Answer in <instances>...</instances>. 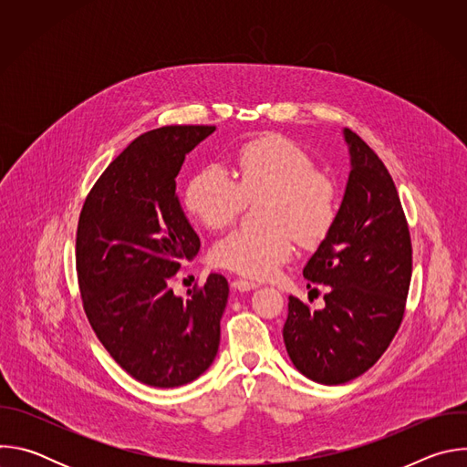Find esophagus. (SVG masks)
<instances>
[{
	"label": "esophagus",
	"mask_w": 467,
	"mask_h": 467,
	"mask_svg": "<svg viewBox=\"0 0 467 467\" xmlns=\"http://www.w3.org/2000/svg\"><path fill=\"white\" fill-rule=\"evenodd\" d=\"M233 288H234V290H238V292H249V290L258 288V285H256V283H253V281L236 279V281H233Z\"/></svg>",
	"instance_id": "obj_1"
}]
</instances>
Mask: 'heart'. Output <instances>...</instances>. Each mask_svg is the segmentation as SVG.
Here are the masks:
<instances>
[{"label":"heart","instance_id":"1","mask_svg":"<svg viewBox=\"0 0 467 467\" xmlns=\"http://www.w3.org/2000/svg\"><path fill=\"white\" fill-rule=\"evenodd\" d=\"M231 174L220 166L195 171L184 188V209L209 231L231 225L245 202L265 197L268 231H234L216 242L213 260L220 268L265 279L296 253L294 236L314 245L338 214V190L316 171L314 159L292 140L268 135L244 144L233 157Z\"/></svg>","mask_w":467,"mask_h":467}]
</instances>
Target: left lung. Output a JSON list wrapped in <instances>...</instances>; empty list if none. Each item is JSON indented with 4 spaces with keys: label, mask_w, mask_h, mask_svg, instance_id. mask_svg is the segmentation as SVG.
<instances>
[{
    "label": "left lung",
    "mask_w": 467,
    "mask_h": 467,
    "mask_svg": "<svg viewBox=\"0 0 467 467\" xmlns=\"http://www.w3.org/2000/svg\"><path fill=\"white\" fill-rule=\"evenodd\" d=\"M349 177L338 214L303 268L328 286L321 310L290 296L283 338L306 379L337 386L368 371L405 314L412 277L409 225L395 184L373 150L344 129Z\"/></svg>",
    "instance_id": "left-lung-1"
}]
</instances>
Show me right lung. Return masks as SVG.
Returning <instances> with one entry per match:
<instances>
[{"instance_id": "obj_1", "label": "right lung", "mask_w": 467, "mask_h": 467, "mask_svg": "<svg viewBox=\"0 0 467 467\" xmlns=\"http://www.w3.org/2000/svg\"><path fill=\"white\" fill-rule=\"evenodd\" d=\"M214 125H168L132 140L101 173L81 211L78 277L87 317L110 357L137 380L175 388L214 362L229 283L211 274L179 297L170 279L202 247L175 179Z\"/></svg>"}]
</instances>
